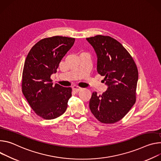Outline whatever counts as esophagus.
<instances>
[{
    "label": "esophagus",
    "instance_id": "obj_1",
    "mask_svg": "<svg viewBox=\"0 0 161 161\" xmlns=\"http://www.w3.org/2000/svg\"><path fill=\"white\" fill-rule=\"evenodd\" d=\"M72 89H73L74 92H75V93H78L79 91H80V90H82L81 87H79V86H75V85H74V86L72 87Z\"/></svg>",
    "mask_w": 161,
    "mask_h": 161
}]
</instances>
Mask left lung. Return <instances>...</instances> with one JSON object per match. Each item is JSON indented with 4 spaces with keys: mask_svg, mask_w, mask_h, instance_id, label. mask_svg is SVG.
I'll use <instances>...</instances> for the list:
<instances>
[{
    "mask_svg": "<svg viewBox=\"0 0 161 161\" xmlns=\"http://www.w3.org/2000/svg\"><path fill=\"white\" fill-rule=\"evenodd\" d=\"M86 40L97 55L98 73L108 86L102 95L93 92L90 108L101 123L112 124L125 116L136 101L138 70L129 53L119 42L109 36L97 35Z\"/></svg>",
    "mask_w": 161,
    "mask_h": 161,
    "instance_id": "left-lung-1",
    "label": "left lung"
}]
</instances>
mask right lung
I'll use <instances>...</instances> for the list:
<instances>
[{"instance_id": "obj_1", "label": "right lung", "mask_w": 161, "mask_h": 161, "mask_svg": "<svg viewBox=\"0 0 161 161\" xmlns=\"http://www.w3.org/2000/svg\"><path fill=\"white\" fill-rule=\"evenodd\" d=\"M75 39L60 36L45 38L30 50L25 61L22 90L31 108L45 119H55L66 110L72 89L53 85L50 76Z\"/></svg>"}]
</instances>
